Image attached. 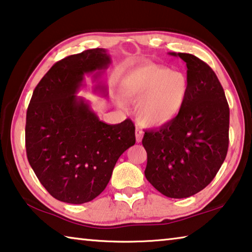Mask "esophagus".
I'll list each match as a JSON object with an SVG mask.
<instances>
[{"instance_id":"obj_1","label":"esophagus","mask_w":252,"mask_h":252,"mask_svg":"<svg viewBox=\"0 0 252 252\" xmlns=\"http://www.w3.org/2000/svg\"><path fill=\"white\" fill-rule=\"evenodd\" d=\"M142 137H143V131L140 129V127L137 126V129H135V140H137V142H141Z\"/></svg>"}]
</instances>
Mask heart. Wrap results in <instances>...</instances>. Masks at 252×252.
<instances>
[{
  "instance_id": "obj_1",
  "label": "heart",
  "mask_w": 252,
  "mask_h": 252,
  "mask_svg": "<svg viewBox=\"0 0 252 252\" xmlns=\"http://www.w3.org/2000/svg\"><path fill=\"white\" fill-rule=\"evenodd\" d=\"M120 94L137 103L139 121L146 126H158L176 119L189 95V82L182 73L168 67L146 63L122 78Z\"/></svg>"
}]
</instances>
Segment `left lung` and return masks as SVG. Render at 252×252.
Segmentation results:
<instances>
[{
	"mask_svg": "<svg viewBox=\"0 0 252 252\" xmlns=\"http://www.w3.org/2000/svg\"><path fill=\"white\" fill-rule=\"evenodd\" d=\"M186 63L189 95L181 114L146 131V178L171 198L198 193L213 181L229 148L230 109L213 69L196 56L170 53Z\"/></svg>",
	"mask_w": 252,
	"mask_h": 252,
	"instance_id": "1",
	"label": "left lung"
}]
</instances>
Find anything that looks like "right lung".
<instances>
[{
  "mask_svg": "<svg viewBox=\"0 0 252 252\" xmlns=\"http://www.w3.org/2000/svg\"><path fill=\"white\" fill-rule=\"evenodd\" d=\"M110 63L103 48L62 59L35 86L28 106V160L39 182L58 201L83 204L98 196L120 156L135 143L130 119L106 125L75 94L84 75L97 70V78Z\"/></svg>",
  "mask_w": 252,
  "mask_h": 252,
  "instance_id": "obj_1",
  "label": "right lung"
}]
</instances>
